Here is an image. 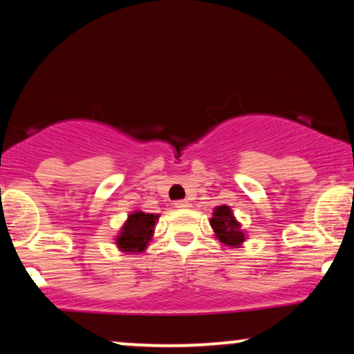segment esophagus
I'll use <instances>...</instances> for the list:
<instances>
[{
	"label": "esophagus",
	"instance_id": "esophagus-1",
	"mask_svg": "<svg viewBox=\"0 0 354 354\" xmlns=\"http://www.w3.org/2000/svg\"><path fill=\"white\" fill-rule=\"evenodd\" d=\"M174 205H176V207H178V209H185V207L190 206V205H188L187 200H178V201L174 203Z\"/></svg>",
	"mask_w": 354,
	"mask_h": 354
}]
</instances>
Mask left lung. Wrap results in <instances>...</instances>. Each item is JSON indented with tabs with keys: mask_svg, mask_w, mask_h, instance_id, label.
Segmentation results:
<instances>
[{
	"mask_svg": "<svg viewBox=\"0 0 354 354\" xmlns=\"http://www.w3.org/2000/svg\"><path fill=\"white\" fill-rule=\"evenodd\" d=\"M209 224L212 227V230H214L216 239L224 245L240 248L241 243H243L246 239L245 232L241 230L240 222L235 219L230 206H217L214 212H212Z\"/></svg>",
	"mask_w": 354,
	"mask_h": 354,
	"instance_id": "obj_1",
	"label": "left lung"
}]
</instances>
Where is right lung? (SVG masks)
Wrapping results in <instances>:
<instances>
[{
  "mask_svg": "<svg viewBox=\"0 0 354 354\" xmlns=\"http://www.w3.org/2000/svg\"><path fill=\"white\" fill-rule=\"evenodd\" d=\"M159 216L143 211H133L115 236V245L124 253H142L151 240L154 224Z\"/></svg>",
  "mask_w": 354,
  "mask_h": 354,
  "instance_id": "1",
  "label": "right lung"
}]
</instances>
